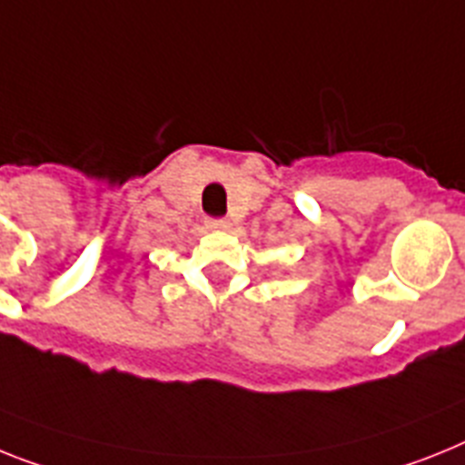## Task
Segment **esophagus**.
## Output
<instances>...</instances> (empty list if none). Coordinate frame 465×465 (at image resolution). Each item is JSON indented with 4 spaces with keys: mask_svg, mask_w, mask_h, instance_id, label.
<instances>
[{
    "mask_svg": "<svg viewBox=\"0 0 465 465\" xmlns=\"http://www.w3.org/2000/svg\"><path fill=\"white\" fill-rule=\"evenodd\" d=\"M208 226L213 229V232H226L232 224H229L226 220H208Z\"/></svg>",
    "mask_w": 465,
    "mask_h": 465,
    "instance_id": "1",
    "label": "esophagus"
}]
</instances>
